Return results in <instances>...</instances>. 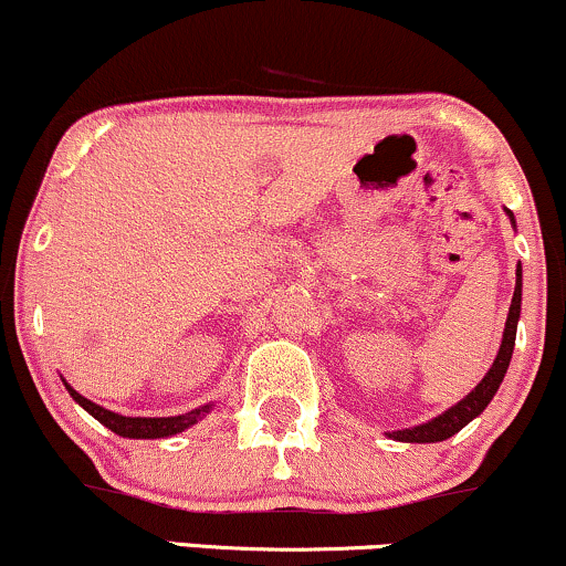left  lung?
<instances>
[{
  "mask_svg": "<svg viewBox=\"0 0 566 566\" xmlns=\"http://www.w3.org/2000/svg\"><path fill=\"white\" fill-rule=\"evenodd\" d=\"M510 219L514 221L512 211ZM520 303H522V271L517 269V284H514V295H512V305H510V316H506V328H504V339H502V347H499V355L496 360H493V366L489 374L483 376V381L475 386L473 391H470L468 397L462 399V402H457L454 407H449L447 412H441L439 418L428 420L423 426H415V428H405V431H395L389 433L391 439L397 441H412V443H431V441H443L449 439V436H454L457 431H462L464 426L470 423V420L478 418L489 402L496 395L499 384L504 381V374L506 368H510V360H512V349H514V336H517V321H520Z\"/></svg>",
  "mask_w": 566,
  "mask_h": 566,
  "instance_id": "left-lung-1",
  "label": "left lung"
}]
</instances>
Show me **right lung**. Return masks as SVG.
<instances>
[{"instance_id":"1","label":"right lung","mask_w":566,"mask_h":566,"mask_svg":"<svg viewBox=\"0 0 566 566\" xmlns=\"http://www.w3.org/2000/svg\"><path fill=\"white\" fill-rule=\"evenodd\" d=\"M67 391L73 395V399L83 407V410H88L93 418L98 420V423L112 428L114 433L125 436V439H164V436H175V433L185 431V428L196 426L198 420L211 410V405H203V407H198V410L175 415V418H125V415L104 410V407L91 402V399L81 397L73 386H67Z\"/></svg>"}]
</instances>
